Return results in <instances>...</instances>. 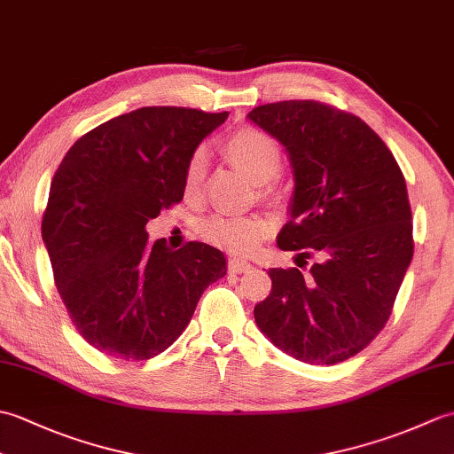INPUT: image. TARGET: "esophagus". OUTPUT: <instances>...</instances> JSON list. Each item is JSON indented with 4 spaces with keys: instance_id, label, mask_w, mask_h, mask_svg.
Segmentation results:
<instances>
[{
    "instance_id": "esophagus-1",
    "label": "esophagus",
    "mask_w": 454,
    "mask_h": 454,
    "mask_svg": "<svg viewBox=\"0 0 454 454\" xmlns=\"http://www.w3.org/2000/svg\"><path fill=\"white\" fill-rule=\"evenodd\" d=\"M228 269L232 273H246V271H249V269H252V263H247V262H244V259H238V257H230Z\"/></svg>"
}]
</instances>
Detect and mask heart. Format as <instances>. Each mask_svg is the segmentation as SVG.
Returning a JSON list of instances; mask_svg holds the SVG:
<instances>
[{"mask_svg": "<svg viewBox=\"0 0 454 454\" xmlns=\"http://www.w3.org/2000/svg\"><path fill=\"white\" fill-rule=\"evenodd\" d=\"M222 152L257 185H267L269 181H273L283 166V152L277 140L254 127H242L226 137L222 142ZM207 168L208 160L205 150L192 152L187 161L185 176H183L185 197L192 199L199 195L207 177ZM200 232L215 246L236 254H246L252 252L259 239L269 234V222L257 215H216L202 222Z\"/></svg>", "mask_w": 454, "mask_h": 454, "instance_id": "b5f03b06", "label": "heart"}]
</instances>
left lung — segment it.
I'll return each mask as SVG.
<instances>
[{
  "label": "left lung",
  "instance_id": "8db88e82",
  "mask_svg": "<svg viewBox=\"0 0 454 454\" xmlns=\"http://www.w3.org/2000/svg\"><path fill=\"white\" fill-rule=\"evenodd\" d=\"M247 119L283 144L294 173L277 246L317 262L308 273L269 269L271 293L255 306V324L298 361L341 363L379 335L411 263L406 179L379 134L351 113L281 101Z\"/></svg>",
  "mask_w": 454,
  "mask_h": 454
}]
</instances>
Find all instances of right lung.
Wrapping results in <instances>:
<instances>
[{
  "label": "right lung",
  "mask_w": 454,
  "mask_h": 454,
  "mask_svg": "<svg viewBox=\"0 0 454 454\" xmlns=\"http://www.w3.org/2000/svg\"><path fill=\"white\" fill-rule=\"evenodd\" d=\"M228 113L142 107L74 144L58 166L43 242L67 314L83 340L122 361L166 351L205 288L226 275L220 249L148 242L146 224L183 199L191 153Z\"/></svg>",
  "instance_id": "add662e5"
}]
</instances>
